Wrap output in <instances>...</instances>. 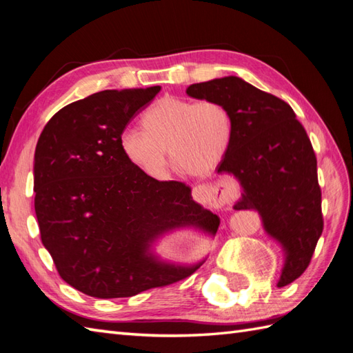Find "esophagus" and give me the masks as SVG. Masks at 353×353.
Returning <instances> with one entry per match:
<instances>
[{"mask_svg":"<svg viewBox=\"0 0 353 353\" xmlns=\"http://www.w3.org/2000/svg\"><path fill=\"white\" fill-rule=\"evenodd\" d=\"M192 197L199 203L223 206L238 197V188L232 179H220L214 183H201L192 190Z\"/></svg>","mask_w":353,"mask_h":353,"instance_id":"1","label":"esophagus"}]
</instances>
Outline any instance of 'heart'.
<instances>
[{
	"label": "heart",
	"instance_id": "b5f03b06",
	"mask_svg": "<svg viewBox=\"0 0 353 353\" xmlns=\"http://www.w3.org/2000/svg\"><path fill=\"white\" fill-rule=\"evenodd\" d=\"M144 132L127 127L119 134L121 152L153 179L168 174L170 154L191 174H206L226 156L234 138L232 110L219 100L163 97L141 118Z\"/></svg>",
	"mask_w": 353,
	"mask_h": 353
}]
</instances>
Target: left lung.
Returning a JSON list of instances; mask_svg holds the SVG:
<instances>
[{
  "mask_svg": "<svg viewBox=\"0 0 353 353\" xmlns=\"http://www.w3.org/2000/svg\"><path fill=\"white\" fill-rule=\"evenodd\" d=\"M186 94L219 100L232 110L234 138L216 171L243 186L235 209H254L287 253L277 287L308 268L323 232L317 157L305 127L288 103L238 77L194 83Z\"/></svg>",
  "mask_w": 353,
  "mask_h": 353,
  "instance_id": "obj_1",
  "label": "left lung"
}]
</instances>
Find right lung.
<instances>
[{
	"mask_svg": "<svg viewBox=\"0 0 353 353\" xmlns=\"http://www.w3.org/2000/svg\"><path fill=\"white\" fill-rule=\"evenodd\" d=\"M161 86L101 91L52 117L34 153V211L41 239L62 279L88 296L118 299L190 277L148 253L176 228L215 234L214 215L182 182H159L134 167L119 134Z\"/></svg>",
	"mask_w": 353,
	"mask_h": 353,
	"instance_id": "1",
	"label": "right lung"
}]
</instances>
